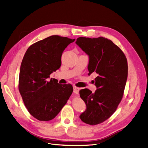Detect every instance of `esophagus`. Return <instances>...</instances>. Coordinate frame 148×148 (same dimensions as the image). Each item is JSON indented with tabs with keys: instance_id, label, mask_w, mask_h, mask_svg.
<instances>
[{
	"instance_id": "1",
	"label": "esophagus",
	"mask_w": 148,
	"mask_h": 148,
	"mask_svg": "<svg viewBox=\"0 0 148 148\" xmlns=\"http://www.w3.org/2000/svg\"><path fill=\"white\" fill-rule=\"evenodd\" d=\"M73 92H74L75 94H77L78 93H79V88L77 87V86H75V85L73 86Z\"/></svg>"
}]
</instances>
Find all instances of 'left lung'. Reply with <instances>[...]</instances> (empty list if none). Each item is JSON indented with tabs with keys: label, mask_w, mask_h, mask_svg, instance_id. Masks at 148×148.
Returning a JSON list of instances; mask_svg holds the SVG:
<instances>
[{
	"label": "left lung",
	"mask_w": 148,
	"mask_h": 148,
	"mask_svg": "<svg viewBox=\"0 0 148 148\" xmlns=\"http://www.w3.org/2000/svg\"><path fill=\"white\" fill-rule=\"evenodd\" d=\"M76 43L89 57L88 75L95 72L97 90L94 93L87 88L79 91L86 104V110L79 118L91 125L100 124L116 111L123 99L128 76L125 54L113 42L103 37H80Z\"/></svg>",
	"instance_id": "left-lung-1"
}]
</instances>
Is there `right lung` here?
Returning <instances> with one entry per match:
<instances>
[{
	"instance_id": "obj_1",
	"label": "right lung",
	"mask_w": 148,
	"mask_h": 148,
	"mask_svg": "<svg viewBox=\"0 0 148 148\" xmlns=\"http://www.w3.org/2000/svg\"><path fill=\"white\" fill-rule=\"evenodd\" d=\"M53 35L33 43L23 58L18 88L29 112L39 121L54 119L72 94L71 84H60L49 75L62 64V53L75 41Z\"/></svg>"
}]
</instances>
